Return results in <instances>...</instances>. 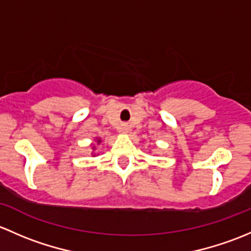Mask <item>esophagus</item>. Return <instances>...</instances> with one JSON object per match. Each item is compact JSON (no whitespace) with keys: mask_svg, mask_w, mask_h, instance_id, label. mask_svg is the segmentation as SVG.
<instances>
[{"mask_svg":"<svg viewBox=\"0 0 251 251\" xmlns=\"http://www.w3.org/2000/svg\"><path fill=\"white\" fill-rule=\"evenodd\" d=\"M128 130V128H126V126H123V131H126Z\"/></svg>","mask_w":251,"mask_h":251,"instance_id":"esophagus-1","label":"esophagus"}]
</instances>
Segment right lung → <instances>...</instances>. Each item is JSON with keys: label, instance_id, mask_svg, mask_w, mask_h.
<instances>
[{"label": "right lung", "instance_id": "right-lung-1", "mask_svg": "<svg viewBox=\"0 0 251 251\" xmlns=\"http://www.w3.org/2000/svg\"><path fill=\"white\" fill-rule=\"evenodd\" d=\"M101 143V140H100V139H98V144H100Z\"/></svg>", "mask_w": 251, "mask_h": 251}]
</instances>
